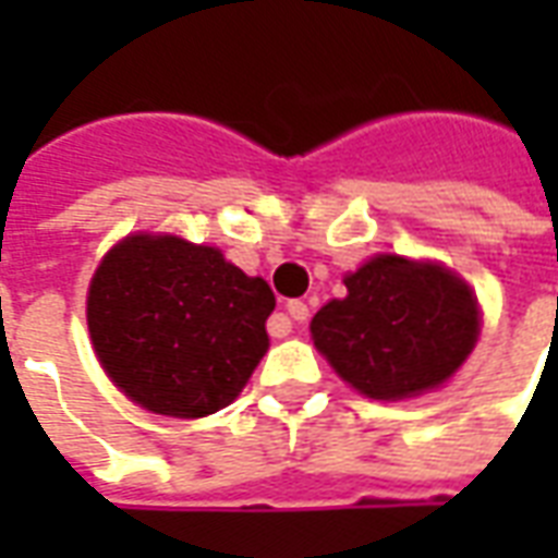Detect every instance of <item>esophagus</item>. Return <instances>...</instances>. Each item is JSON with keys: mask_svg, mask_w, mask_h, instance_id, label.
<instances>
[{"mask_svg": "<svg viewBox=\"0 0 558 558\" xmlns=\"http://www.w3.org/2000/svg\"><path fill=\"white\" fill-rule=\"evenodd\" d=\"M287 314H290V319H295V323H304V319L311 316V307L304 302H290L287 304Z\"/></svg>", "mask_w": 558, "mask_h": 558, "instance_id": "obj_1", "label": "esophagus"}]
</instances>
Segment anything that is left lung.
Wrapping results in <instances>:
<instances>
[{
    "mask_svg": "<svg viewBox=\"0 0 558 558\" xmlns=\"http://www.w3.org/2000/svg\"><path fill=\"white\" fill-rule=\"evenodd\" d=\"M316 350L376 400L442 386L478 338V304L460 278L430 263L376 256L347 278V299L311 323Z\"/></svg>",
    "mask_w": 558,
    "mask_h": 558,
    "instance_id": "obj_1",
    "label": "left lung"
}]
</instances>
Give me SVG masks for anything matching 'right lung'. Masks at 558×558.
I'll return each instance as SVG.
<instances>
[{
    "mask_svg": "<svg viewBox=\"0 0 558 558\" xmlns=\"http://www.w3.org/2000/svg\"><path fill=\"white\" fill-rule=\"evenodd\" d=\"M275 295L215 247L172 235L116 244L89 287V335L104 371L140 407L203 418L242 391L268 350Z\"/></svg>",
    "mask_w": 558,
    "mask_h": 558,
    "instance_id": "obj_1",
    "label": "right lung"
}]
</instances>
